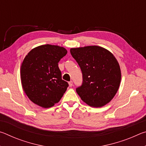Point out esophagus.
Masks as SVG:
<instances>
[{"instance_id": "34e87169", "label": "esophagus", "mask_w": 146, "mask_h": 146, "mask_svg": "<svg viewBox=\"0 0 146 146\" xmlns=\"http://www.w3.org/2000/svg\"><path fill=\"white\" fill-rule=\"evenodd\" d=\"M68 84H69V86H70V87H72V86H73V82H72V81H70V82H69Z\"/></svg>"}]
</instances>
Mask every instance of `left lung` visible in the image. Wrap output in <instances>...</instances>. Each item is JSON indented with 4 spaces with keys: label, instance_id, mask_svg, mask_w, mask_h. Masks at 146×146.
Instances as JSON below:
<instances>
[{
    "label": "left lung",
    "instance_id": "left-lung-1",
    "mask_svg": "<svg viewBox=\"0 0 146 146\" xmlns=\"http://www.w3.org/2000/svg\"><path fill=\"white\" fill-rule=\"evenodd\" d=\"M83 76L76 93L83 102L94 108L108 104L119 88L121 71L117 58L108 49L98 46L71 48Z\"/></svg>",
    "mask_w": 146,
    "mask_h": 146
}]
</instances>
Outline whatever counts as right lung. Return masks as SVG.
Wrapping results in <instances>:
<instances>
[{
    "mask_svg": "<svg viewBox=\"0 0 146 146\" xmlns=\"http://www.w3.org/2000/svg\"><path fill=\"white\" fill-rule=\"evenodd\" d=\"M67 53L63 47L45 44L32 49L25 56L21 79L23 90L31 102L49 108L60 101L68 84L62 79L58 63Z\"/></svg>",
    "mask_w": 146,
    "mask_h": 146,
    "instance_id": "add662e5",
    "label": "right lung"
}]
</instances>
